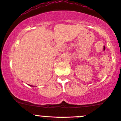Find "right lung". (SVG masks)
I'll return each instance as SVG.
<instances>
[{
  "label": "right lung",
  "instance_id": "right-lung-1",
  "mask_svg": "<svg viewBox=\"0 0 121 121\" xmlns=\"http://www.w3.org/2000/svg\"><path fill=\"white\" fill-rule=\"evenodd\" d=\"M30 86H31V87H34V86H31V85H30Z\"/></svg>",
  "mask_w": 121,
  "mask_h": 121
}]
</instances>
